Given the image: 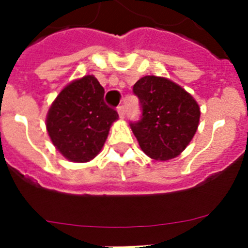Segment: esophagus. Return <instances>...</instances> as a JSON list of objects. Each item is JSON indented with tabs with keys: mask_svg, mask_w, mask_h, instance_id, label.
Listing matches in <instances>:
<instances>
[{
	"mask_svg": "<svg viewBox=\"0 0 248 248\" xmlns=\"http://www.w3.org/2000/svg\"><path fill=\"white\" fill-rule=\"evenodd\" d=\"M118 114H119V117L122 118H125V114H126V111H125V108H124V105H119V107H118Z\"/></svg>",
	"mask_w": 248,
	"mask_h": 248,
	"instance_id": "esophagus-1",
	"label": "esophagus"
}]
</instances>
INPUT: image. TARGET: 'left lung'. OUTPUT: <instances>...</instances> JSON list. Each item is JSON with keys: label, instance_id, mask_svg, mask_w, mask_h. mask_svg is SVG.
Returning a JSON list of instances; mask_svg holds the SVG:
<instances>
[{"label": "left lung", "instance_id": "1", "mask_svg": "<svg viewBox=\"0 0 248 248\" xmlns=\"http://www.w3.org/2000/svg\"><path fill=\"white\" fill-rule=\"evenodd\" d=\"M141 117L130 128L141 150L155 160L174 159L198 130L200 108L180 85L163 77L146 76L133 87Z\"/></svg>", "mask_w": 248, "mask_h": 248}]
</instances>
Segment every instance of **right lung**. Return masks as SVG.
Wrapping results in <instances>:
<instances>
[{
  "label": "right lung",
  "mask_w": 248,
  "mask_h": 248,
  "mask_svg": "<svg viewBox=\"0 0 248 248\" xmlns=\"http://www.w3.org/2000/svg\"><path fill=\"white\" fill-rule=\"evenodd\" d=\"M117 110L104 103V88L93 76L73 80L58 94L47 114L46 126L57 150L74 163L99 154Z\"/></svg>",
  "instance_id": "add662e5"
}]
</instances>
